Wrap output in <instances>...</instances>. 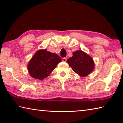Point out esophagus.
<instances>
[{"mask_svg":"<svg viewBox=\"0 0 123 123\" xmlns=\"http://www.w3.org/2000/svg\"><path fill=\"white\" fill-rule=\"evenodd\" d=\"M66 61H67L66 58H63V59H62V61L63 62H66Z\"/></svg>","mask_w":123,"mask_h":123,"instance_id":"esophagus-1","label":"esophagus"}]
</instances>
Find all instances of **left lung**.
Wrapping results in <instances>:
<instances>
[{"label":"left lung","mask_w":123,"mask_h":123,"mask_svg":"<svg viewBox=\"0 0 123 123\" xmlns=\"http://www.w3.org/2000/svg\"><path fill=\"white\" fill-rule=\"evenodd\" d=\"M67 62L75 73L82 78L88 75L95 68L92 57L81 50L73 52L72 57L67 60Z\"/></svg>","instance_id":"8db88e82"}]
</instances>
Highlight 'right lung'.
Segmentation results:
<instances>
[{
  "instance_id": "obj_1",
  "label": "right lung",
  "mask_w": 123,
  "mask_h": 123,
  "mask_svg": "<svg viewBox=\"0 0 123 123\" xmlns=\"http://www.w3.org/2000/svg\"><path fill=\"white\" fill-rule=\"evenodd\" d=\"M62 61L56 54L40 49L36 51L28 64L30 75L34 79L43 80L48 76Z\"/></svg>"
}]
</instances>
